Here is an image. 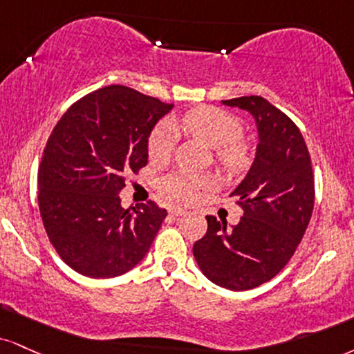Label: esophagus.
<instances>
[{
  "instance_id": "esophagus-1",
  "label": "esophagus",
  "mask_w": 354,
  "mask_h": 354,
  "mask_svg": "<svg viewBox=\"0 0 354 354\" xmlns=\"http://www.w3.org/2000/svg\"><path fill=\"white\" fill-rule=\"evenodd\" d=\"M186 209H183V207H171V209H169V214L171 216H185L186 214Z\"/></svg>"
}]
</instances>
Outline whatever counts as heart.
Masks as SVG:
<instances>
[{"label": "heart", "instance_id": "b5f03b06", "mask_svg": "<svg viewBox=\"0 0 354 354\" xmlns=\"http://www.w3.org/2000/svg\"><path fill=\"white\" fill-rule=\"evenodd\" d=\"M174 127L196 136L216 150V160L225 171H242L249 165V150L241 142L242 127L232 115L214 107H198L185 113ZM171 123H158L148 136V156L153 163H163L171 156L176 143ZM209 188L207 178L193 176L188 173L166 174L158 181V189L165 198L178 203H193L201 191Z\"/></svg>", "mask_w": 354, "mask_h": 354}]
</instances>
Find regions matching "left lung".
<instances>
[{
  "instance_id": "1",
  "label": "left lung",
  "mask_w": 354,
  "mask_h": 354,
  "mask_svg": "<svg viewBox=\"0 0 354 354\" xmlns=\"http://www.w3.org/2000/svg\"><path fill=\"white\" fill-rule=\"evenodd\" d=\"M247 110L259 131L249 173L231 196L244 211L239 224L206 216L207 231L193 245L199 269L229 290H250L287 266L308 227L315 180L299 127L259 95L223 100Z\"/></svg>"
}]
</instances>
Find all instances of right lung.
<instances>
[{"mask_svg": "<svg viewBox=\"0 0 354 354\" xmlns=\"http://www.w3.org/2000/svg\"><path fill=\"white\" fill-rule=\"evenodd\" d=\"M173 104L109 85L72 104L39 163V211L55 252L71 269L112 279L150 250L166 209L148 201L123 209L125 176L148 163V136Z\"/></svg>", "mask_w": 354, "mask_h": 354, "instance_id": "add662e5", "label": "right lung"}]
</instances>
